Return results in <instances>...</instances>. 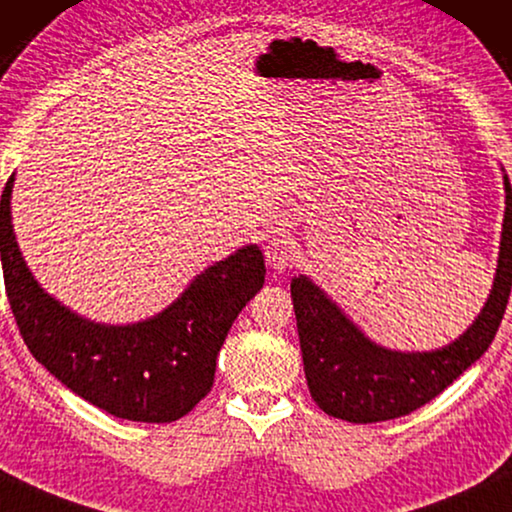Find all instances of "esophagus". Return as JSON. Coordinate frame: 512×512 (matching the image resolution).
<instances>
[{"label":"esophagus","mask_w":512,"mask_h":512,"mask_svg":"<svg viewBox=\"0 0 512 512\" xmlns=\"http://www.w3.org/2000/svg\"><path fill=\"white\" fill-rule=\"evenodd\" d=\"M264 255L273 271H285L287 266H292L296 257V241L289 234L271 236L264 246Z\"/></svg>","instance_id":"34e87169"}]
</instances>
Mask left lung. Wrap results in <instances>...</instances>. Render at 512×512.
Segmentation results:
<instances>
[{
    "mask_svg": "<svg viewBox=\"0 0 512 512\" xmlns=\"http://www.w3.org/2000/svg\"><path fill=\"white\" fill-rule=\"evenodd\" d=\"M503 186L506 216L490 299L451 345L434 352H393L372 342L310 278L292 280L303 370L319 409L349 423L407 416L437 398L487 352L512 287V188L506 174Z\"/></svg>",
    "mask_w": 512,
    "mask_h": 512,
    "instance_id": "1",
    "label": "left lung"
}]
</instances>
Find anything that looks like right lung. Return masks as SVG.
<instances>
[{"mask_svg": "<svg viewBox=\"0 0 512 512\" xmlns=\"http://www.w3.org/2000/svg\"><path fill=\"white\" fill-rule=\"evenodd\" d=\"M13 174L0 200L6 296L29 352L94 407L137 423H172L211 391L216 358L246 303L262 289V250L246 246L204 269L177 301L137 324H96L34 280L11 225Z\"/></svg>", "mask_w": 512, "mask_h": 512, "instance_id": "1", "label": "right lung"}]
</instances>
